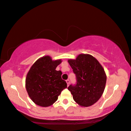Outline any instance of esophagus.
Listing matches in <instances>:
<instances>
[{"instance_id": "1", "label": "esophagus", "mask_w": 131, "mask_h": 131, "mask_svg": "<svg viewBox=\"0 0 131 131\" xmlns=\"http://www.w3.org/2000/svg\"><path fill=\"white\" fill-rule=\"evenodd\" d=\"M66 83H67V86H69V83H70V80L68 79L66 80Z\"/></svg>"}]
</instances>
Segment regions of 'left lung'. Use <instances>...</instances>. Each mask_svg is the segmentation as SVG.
<instances>
[{"label":"left lung","mask_w":131,"mask_h":131,"mask_svg":"<svg viewBox=\"0 0 131 131\" xmlns=\"http://www.w3.org/2000/svg\"><path fill=\"white\" fill-rule=\"evenodd\" d=\"M76 76V85H70L73 98L81 107H89L96 103L103 95L107 76L103 66L89 54L81 53L75 60H68Z\"/></svg>","instance_id":"left-lung-1"}]
</instances>
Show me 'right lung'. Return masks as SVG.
<instances>
[{
	"label": "right lung",
	"mask_w": 131,
	"mask_h": 131,
	"mask_svg": "<svg viewBox=\"0 0 131 131\" xmlns=\"http://www.w3.org/2000/svg\"><path fill=\"white\" fill-rule=\"evenodd\" d=\"M62 60H52L48 55L39 58L30 68L26 79V88L36 104L46 107L58 100L67 83L61 78V71L56 68Z\"/></svg>",
	"instance_id": "1"
}]
</instances>
